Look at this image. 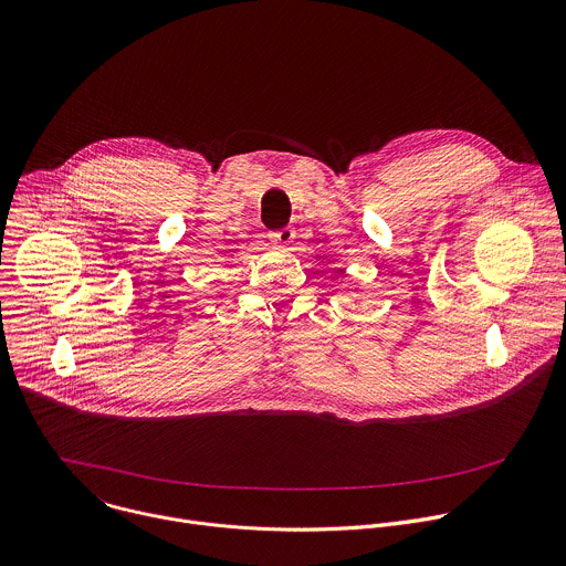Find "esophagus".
<instances>
[{
	"mask_svg": "<svg viewBox=\"0 0 566 566\" xmlns=\"http://www.w3.org/2000/svg\"><path fill=\"white\" fill-rule=\"evenodd\" d=\"M269 238H271V242H273V244H277V247L286 249V247H291V244H293V240H295V231H293V229H280V231H273Z\"/></svg>",
	"mask_w": 566,
	"mask_h": 566,
	"instance_id": "obj_1",
	"label": "esophagus"
}]
</instances>
